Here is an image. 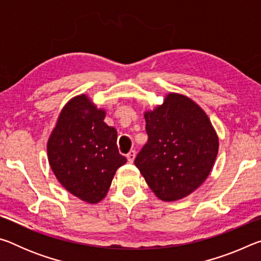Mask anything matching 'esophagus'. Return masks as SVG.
Listing matches in <instances>:
<instances>
[{
  "label": "esophagus",
  "instance_id": "obj_1",
  "mask_svg": "<svg viewBox=\"0 0 261 261\" xmlns=\"http://www.w3.org/2000/svg\"><path fill=\"white\" fill-rule=\"evenodd\" d=\"M135 158H136V151H134V149H131V151L126 154L127 161H129L130 163H132V162L135 161Z\"/></svg>",
  "mask_w": 261,
  "mask_h": 261
}]
</instances>
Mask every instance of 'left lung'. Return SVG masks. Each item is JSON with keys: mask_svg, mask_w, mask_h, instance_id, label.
I'll return each mask as SVG.
<instances>
[{"mask_svg": "<svg viewBox=\"0 0 261 261\" xmlns=\"http://www.w3.org/2000/svg\"><path fill=\"white\" fill-rule=\"evenodd\" d=\"M144 117L148 140L135 165L158 198L182 199L208 177L219 137L204 110L179 93L167 94Z\"/></svg>", "mask_w": 261, "mask_h": 261, "instance_id": "1", "label": "left lung"}]
</instances>
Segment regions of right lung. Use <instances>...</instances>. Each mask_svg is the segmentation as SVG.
I'll list each match as a JSON object with an SVG mask.
<instances>
[{"label":"right lung","mask_w":261,"mask_h":261,"mask_svg":"<svg viewBox=\"0 0 261 261\" xmlns=\"http://www.w3.org/2000/svg\"><path fill=\"white\" fill-rule=\"evenodd\" d=\"M106 112L86 94L61 110L47 143L53 173L65 190L88 204L103 199L126 159L118 152L117 131L103 122Z\"/></svg>","instance_id":"1"}]
</instances>
